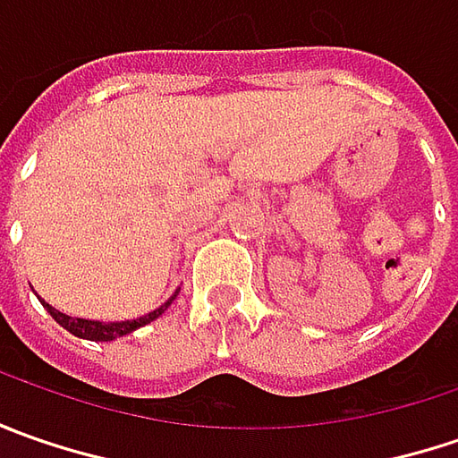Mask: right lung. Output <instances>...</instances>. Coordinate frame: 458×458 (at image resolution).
I'll return each instance as SVG.
<instances>
[{
	"instance_id": "1",
	"label": "right lung",
	"mask_w": 458,
	"mask_h": 458,
	"mask_svg": "<svg viewBox=\"0 0 458 458\" xmlns=\"http://www.w3.org/2000/svg\"><path fill=\"white\" fill-rule=\"evenodd\" d=\"M178 295V293H175ZM173 295V298H175ZM173 298L163 303L160 308H155L152 313L148 316H142V318H132V321H116V324H101V321H89V318H76V316H68V313H61L58 308H53L50 303H45L43 306L47 308V313L63 326V328H68L71 334H76L81 339H91V342H112L116 336H124V334H132L134 328H140V326L150 324L155 321L157 316H163L165 313V308L173 303Z\"/></svg>"
}]
</instances>
